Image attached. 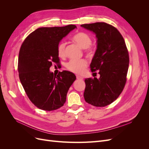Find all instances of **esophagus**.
I'll return each instance as SVG.
<instances>
[{
  "mask_svg": "<svg viewBox=\"0 0 149 149\" xmlns=\"http://www.w3.org/2000/svg\"><path fill=\"white\" fill-rule=\"evenodd\" d=\"M76 78H77V79H78V80H83V77H81V76H78V75L76 76Z\"/></svg>",
  "mask_w": 149,
  "mask_h": 149,
  "instance_id": "obj_1",
  "label": "esophagus"
}]
</instances>
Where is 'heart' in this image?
I'll return each instance as SVG.
<instances>
[{
	"label": "heart",
	"instance_id": "obj_1",
	"mask_svg": "<svg viewBox=\"0 0 149 149\" xmlns=\"http://www.w3.org/2000/svg\"><path fill=\"white\" fill-rule=\"evenodd\" d=\"M73 40L78 45L83 48H87L89 52H92L93 49L89 46L91 45L92 38L89 34L85 32H78L73 37ZM58 55L60 58L64 57L66 55V43L61 42L57 47ZM87 65V61L84 59L71 60L66 64L67 69L76 74L83 73L86 66Z\"/></svg>",
	"mask_w": 149,
	"mask_h": 149
}]
</instances>
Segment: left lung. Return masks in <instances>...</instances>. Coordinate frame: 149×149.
<instances>
[{"label": "left lung", "instance_id": "obj_1", "mask_svg": "<svg viewBox=\"0 0 149 149\" xmlns=\"http://www.w3.org/2000/svg\"><path fill=\"white\" fill-rule=\"evenodd\" d=\"M81 26L95 33L97 49L90 65L92 71L99 70L100 77L85 79L86 102L104 107L118 98L126 83L129 57L123 36L114 26L104 22Z\"/></svg>", "mask_w": 149, "mask_h": 149}]
</instances>
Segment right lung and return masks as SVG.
<instances>
[{
    "label": "right lung",
    "instance_id": "obj_1",
    "mask_svg": "<svg viewBox=\"0 0 149 149\" xmlns=\"http://www.w3.org/2000/svg\"><path fill=\"white\" fill-rule=\"evenodd\" d=\"M75 28L74 25L39 28L22 45L18 62L19 78L29 100L40 109L50 111L63 106L76 78L68 71L56 76L49 71L53 63H60L58 45Z\"/></svg>",
    "mask_w": 149,
    "mask_h": 149
}]
</instances>
